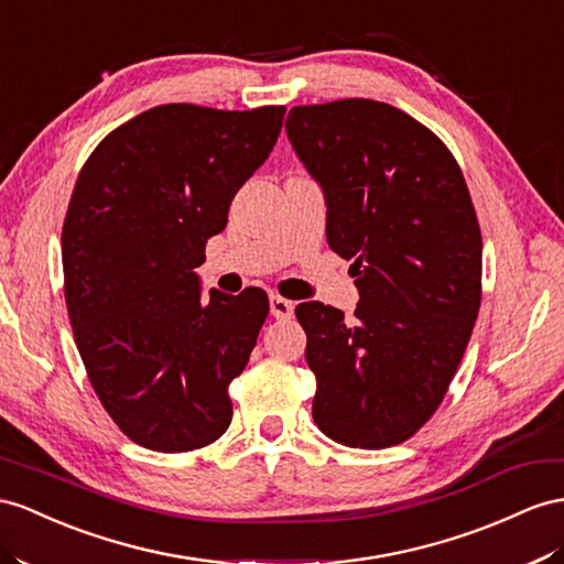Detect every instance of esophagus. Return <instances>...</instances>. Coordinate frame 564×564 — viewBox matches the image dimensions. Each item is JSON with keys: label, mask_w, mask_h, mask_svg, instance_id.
I'll return each instance as SVG.
<instances>
[{"label": "esophagus", "mask_w": 564, "mask_h": 564, "mask_svg": "<svg viewBox=\"0 0 564 564\" xmlns=\"http://www.w3.org/2000/svg\"><path fill=\"white\" fill-rule=\"evenodd\" d=\"M269 307H271V314L276 316V319H291L293 312H295V305L291 300H285L281 295H271L269 300Z\"/></svg>", "instance_id": "esophagus-1"}]
</instances>
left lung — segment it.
I'll return each instance as SVG.
<instances>
[{
	"label": "left lung",
	"instance_id": "1",
	"mask_svg": "<svg viewBox=\"0 0 564 564\" xmlns=\"http://www.w3.org/2000/svg\"><path fill=\"white\" fill-rule=\"evenodd\" d=\"M285 133L326 195V240L355 259V319L302 302L312 416L348 447L398 445L438 410L481 305V228L445 142L373 99L293 107Z\"/></svg>",
	"mask_w": 564,
	"mask_h": 564
}]
</instances>
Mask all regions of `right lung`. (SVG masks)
Here are the masks:
<instances>
[{"mask_svg": "<svg viewBox=\"0 0 564 564\" xmlns=\"http://www.w3.org/2000/svg\"><path fill=\"white\" fill-rule=\"evenodd\" d=\"M283 113L154 107L111 131L78 173L62 230L68 319L102 408L150 451H195L230 424L228 386L269 297L245 288L202 300L195 267L267 162Z\"/></svg>", "mask_w": 564, "mask_h": 564, "instance_id": "right-lung-1", "label": "right lung"}]
</instances>
